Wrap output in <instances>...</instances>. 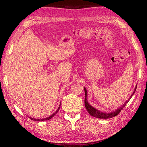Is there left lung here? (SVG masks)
<instances>
[{
	"label": "left lung",
	"mask_w": 147,
	"mask_h": 147,
	"mask_svg": "<svg viewBox=\"0 0 147 147\" xmlns=\"http://www.w3.org/2000/svg\"><path fill=\"white\" fill-rule=\"evenodd\" d=\"M137 86V85L136 84L134 92H133V93L132 94V95L130 96L129 98L126 101V102H124V104L123 105H121V107H119L117 110H115L113 111V112H110V113L102 112H101V111H99L98 110L96 109V108H94V107H92L91 105H90V104L88 103V102L87 100V90H86V89L84 87V92H85V99H84V105H85L86 109L87 110L88 113L90 114V115H91L92 117H96L97 118L107 119V118H112V117H114L115 116H117V115L119 114V113L121 112V111L123 110V109L128 103V102L129 101V100L131 99V97H132V96L134 95V94L135 92H136V90Z\"/></svg>",
	"instance_id": "1"
}]
</instances>
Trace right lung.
Listing matches in <instances>:
<instances>
[{
	"instance_id": "1",
	"label": "right lung",
	"mask_w": 147,
	"mask_h": 147,
	"mask_svg": "<svg viewBox=\"0 0 147 147\" xmlns=\"http://www.w3.org/2000/svg\"><path fill=\"white\" fill-rule=\"evenodd\" d=\"M60 106H61V104L59 105V107H58V109H57V110L56 111V112L53 113V114H52L51 116H50L49 117H48V118H42V119H36V118H30V117H29V118L30 119H32V120H34V121H47V120H48V119H50L51 118H52L53 117L55 116V115L58 112V111H59V109H60Z\"/></svg>"
}]
</instances>
